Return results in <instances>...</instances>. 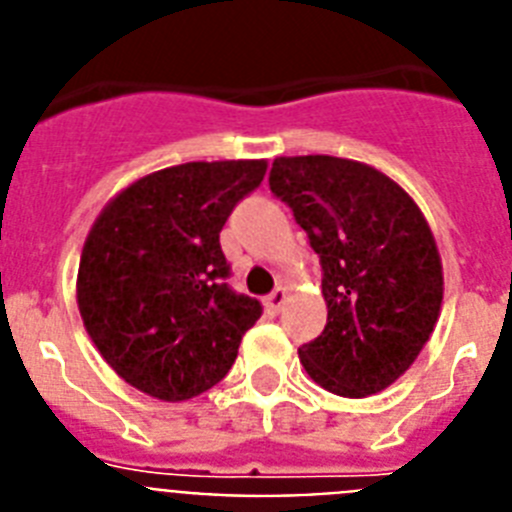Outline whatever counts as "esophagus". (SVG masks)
Returning <instances> with one entry per match:
<instances>
[{"label": "esophagus", "instance_id": "34e87169", "mask_svg": "<svg viewBox=\"0 0 512 512\" xmlns=\"http://www.w3.org/2000/svg\"><path fill=\"white\" fill-rule=\"evenodd\" d=\"M284 302H287V289L277 287V289H274V292H271V295L264 300L266 312H269V315H279V312H282V307H284Z\"/></svg>", "mask_w": 512, "mask_h": 512}]
</instances>
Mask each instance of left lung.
I'll use <instances>...</instances> for the list:
<instances>
[{
  "instance_id": "1",
  "label": "left lung",
  "mask_w": 512,
  "mask_h": 512,
  "mask_svg": "<svg viewBox=\"0 0 512 512\" xmlns=\"http://www.w3.org/2000/svg\"><path fill=\"white\" fill-rule=\"evenodd\" d=\"M269 187L323 266L328 323L300 346L305 372L341 397L387 390L441 312V256L423 212L390 176L351 158L279 156Z\"/></svg>"
}]
</instances>
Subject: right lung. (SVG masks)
I'll return each instance as SVG.
<instances>
[{
	"label": "right lung",
	"mask_w": 512,
	"mask_h": 512,
	"mask_svg": "<svg viewBox=\"0 0 512 512\" xmlns=\"http://www.w3.org/2000/svg\"><path fill=\"white\" fill-rule=\"evenodd\" d=\"M266 161L153 171L107 202L87 235L76 302L104 361L135 390L182 402L230 372L261 302L228 287L220 230Z\"/></svg>",
	"instance_id": "1"
}]
</instances>
